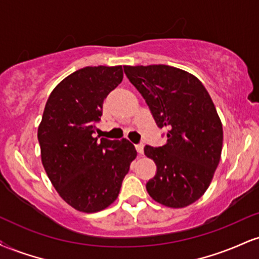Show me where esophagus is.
<instances>
[{
	"instance_id": "obj_1",
	"label": "esophagus",
	"mask_w": 259,
	"mask_h": 259,
	"mask_svg": "<svg viewBox=\"0 0 259 259\" xmlns=\"http://www.w3.org/2000/svg\"><path fill=\"white\" fill-rule=\"evenodd\" d=\"M136 151H138L139 154H142V153H144V145H142V144L136 145Z\"/></svg>"
}]
</instances>
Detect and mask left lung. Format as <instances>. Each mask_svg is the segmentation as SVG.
I'll use <instances>...</instances> for the list:
<instances>
[{"mask_svg": "<svg viewBox=\"0 0 259 259\" xmlns=\"http://www.w3.org/2000/svg\"><path fill=\"white\" fill-rule=\"evenodd\" d=\"M124 73L165 129L167 144L145 146L157 173L146 184L154 201L183 208L206 192L223 147V126L206 88L192 74L164 64L125 65Z\"/></svg>", "mask_w": 259, "mask_h": 259, "instance_id": "obj_1", "label": "left lung"}]
</instances>
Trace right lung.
I'll use <instances>...</instances> for the list:
<instances>
[{
	"label": "right lung",
	"instance_id": "add662e5",
	"mask_svg": "<svg viewBox=\"0 0 259 259\" xmlns=\"http://www.w3.org/2000/svg\"><path fill=\"white\" fill-rule=\"evenodd\" d=\"M123 80V68L85 67L62 80L47 100L37 130L42 165L63 200L85 213L117 200L136 150L94 138L103 101Z\"/></svg>",
	"mask_w": 259,
	"mask_h": 259
}]
</instances>
